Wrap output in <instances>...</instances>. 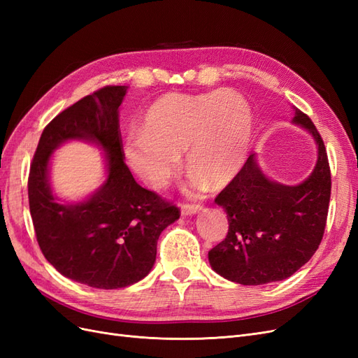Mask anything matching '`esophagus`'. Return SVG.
<instances>
[{
  "label": "esophagus",
  "instance_id": "1",
  "mask_svg": "<svg viewBox=\"0 0 358 358\" xmlns=\"http://www.w3.org/2000/svg\"><path fill=\"white\" fill-rule=\"evenodd\" d=\"M200 210H201L200 204H183L180 208L182 215H185V216H192V215L199 213Z\"/></svg>",
  "mask_w": 358,
  "mask_h": 358
}]
</instances>
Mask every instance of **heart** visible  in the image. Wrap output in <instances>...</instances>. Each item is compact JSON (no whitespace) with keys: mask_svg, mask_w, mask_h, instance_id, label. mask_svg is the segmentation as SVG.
<instances>
[{"mask_svg":"<svg viewBox=\"0 0 358 358\" xmlns=\"http://www.w3.org/2000/svg\"><path fill=\"white\" fill-rule=\"evenodd\" d=\"M251 106L233 91L170 92L149 107L142 133L127 138L129 167L150 188L166 187L187 150L191 188L229 183L246 162L252 143Z\"/></svg>","mask_w":358,"mask_h":358,"instance_id":"b5f03b06","label":"heart"}]
</instances>
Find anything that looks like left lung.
Returning <instances> with one entry per match:
<instances>
[{
    "label": "left lung",
    "mask_w": 358,
    "mask_h": 358,
    "mask_svg": "<svg viewBox=\"0 0 358 358\" xmlns=\"http://www.w3.org/2000/svg\"><path fill=\"white\" fill-rule=\"evenodd\" d=\"M294 109L292 124L317 145V164L297 185L270 179L249 155L215 199L229 218L225 239L209 251L216 273L242 285H264L294 275L318 249L326 229L331 176L326 146L310 119Z\"/></svg>",
    "instance_id": "1"
}]
</instances>
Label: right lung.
I'll return each mask as SVG.
<instances>
[{
  "instance_id": "right-lung-1",
  "label": "right lung",
  "mask_w": 358,
  "mask_h": 358,
  "mask_svg": "<svg viewBox=\"0 0 358 358\" xmlns=\"http://www.w3.org/2000/svg\"><path fill=\"white\" fill-rule=\"evenodd\" d=\"M128 86H104L43 129L28 178L32 224L43 255L58 272L92 288H125L152 270L162 230L179 209L145 189L124 162L119 106ZM80 139L105 150L106 180L80 202H61L50 185V157Z\"/></svg>"
}]
</instances>
